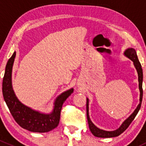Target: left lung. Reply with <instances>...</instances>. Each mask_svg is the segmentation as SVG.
<instances>
[{
  "label": "left lung",
  "instance_id": "left-lung-1",
  "mask_svg": "<svg viewBox=\"0 0 146 146\" xmlns=\"http://www.w3.org/2000/svg\"><path fill=\"white\" fill-rule=\"evenodd\" d=\"M123 55L130 60H131L133 63V66H134L135 68H136L137 73H138V89H139L140 92V97H139V104H138L136 110L133 111V112L128 117L127 119H125L123 121V123H121L120 126L117 129L114 131H106L103 130V129H100L98 126H95L92 121H91L89 115V99L87 98V118H88V125H89L90 130L91 133L96 137H99V138H113V137H117L121 134L128 127L129 125L131 124L133 120L134 119L136 116L138 114V111H139L140 108L141 106V102H142L143 99V69L141 67V65L140 64L139 61H138V56H137V54L136 50L133 48H128L123 51Z\"/></svg>",
  "mask_w": 146,
  "mask_h": 146
}]
</instances>
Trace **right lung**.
Instances as JSON below:
<instances>
[{"label": "right lung", "mask_w": 146, "mask_h": 146, "mask_svg": "<svg viewBox=\"0 0 146 146\" xmlns=\"http://www.w3.org/2000/svg\"><path fill=\"white\" fill-rule=\"evenodd\" d=\"M16 52L14 51L5 67L3 80V95L4 100L15 121L23 129L32 132L44 133L58 126L63 104L73 92V88L64 91L57 96L54 102L51 112L37 111L23 104L16 96L12 84V72Z\"/></svg>", "instance_id": "1"}]
</instances>
